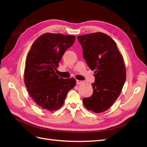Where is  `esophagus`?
I'll return each instance as SVG.
<instances>
[{
	"instance_id": "obj_1",
	"label": "esophagus",
	"mask_w": 147,
	"mask_h": 147,
	"mask_svg": "<svg viewBox=\"0 0 147 147\" xmlns=\"http://www.w3.org/2000/svg\"><path fill=\"white\" fill-rule=\"evenodd\" d=\"M84 83V81H80V80H76V84H81Z\"/></svg>"
}]
</instances>
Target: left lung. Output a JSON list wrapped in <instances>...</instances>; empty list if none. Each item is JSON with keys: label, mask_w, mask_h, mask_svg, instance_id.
<instances>
[{"label": "left lung", "mask_w": 147, "mask_h": 147, "mask_svg": "<svg viewBox=\"0 0 147 147\" xmlns=\"http://www.w3.org/2000/svg\"><path fill=\"white\" fill-rule=\"evenodd\" d=\"M78 39L88 67L94 70L93 93L83 99V104L88 110L100 113L110 108L121 93L126 80L123 58L116 42L105 33L79 36Z\"/></svg>", "instance_id": "obj_1"}]
</instances>
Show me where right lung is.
I'll return each mask as SVG.
<instances>
[{"instance_id":"add662e5","label":"right lung","mask_w":147,"mask_h":147,"mask_svg":"<svg viewBox=\"0 0 147 147\" xmlns=\"http://www.w3.org/2000/svg\"><path fill=\"white\" fill-rule=\"evenodd\" d=\"M75 39L74 36L44 34L34 42L27 54L24 83L30 97L40 107L57 110L64 104L67 92L76 85L74 78L63 79L55 72Z\"/></svg>"}]
</instances>
